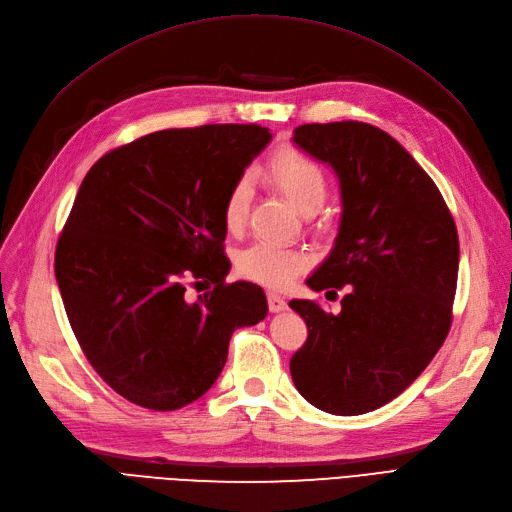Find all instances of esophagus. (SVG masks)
<instances>
[{
  "mask_svg": "<svg viewBox=\"0 0 512 512\" xmlns=\"http://www.w3.org/2000/svg\"><path fill=\"white\" fill-rule=\"evenodd\" d=\"M267 301H269V309L271 312H286L288 309V303H286V299L284 297H280V294H275V292H269L267 294Z\"/></svg>",
  "mask_w": 512,
  "mask_h": 512,
  "instance_id": "esophagus-1",
  "label": "esophagus"
}]
</instances>
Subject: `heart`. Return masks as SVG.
<instances>
[{
    "label": "heart",
    "instance_id": "b5f03b06",
    "mask_svg": "<svg viewBox=\"0 0 512 512\" xmlns=\"http://www.w3.org/2000/svg\"><path fill=\"white\" fill-rule=\"evenodd\" d=\"M269 181L280 190L292 207L309 215L322 207L327 198V175L305 153L286 147L275 153L267 164ZM252 200V183L241 177L232 185L224 200V224L228 230H239L245 224ZM307 267V256L294 247L269 241H256L239 254L237 269L243 277L271 288H284Z\"/></svg>",
    "mask_w": 512,
    "mask_h": 512
}]
</instances>
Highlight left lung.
<instances>
[{"label": "left lung", "mask_w": 512, "mask_h": 512, "mask_svg": "<svg viewBox=\"0 0 512 512\" xmlns=\"http://www.w3.org/2000/svg\"><path fill=\"white\" fill-rule=\"evenodd\" d=\"M292 143L333 168L342 198L333 250L307 286L348 288L337 314L290 301L307 324V342L290 359L292 382L318 410L365 414L404 393L444 344L457 228L436 183L380 128L305 123Z\"/></svg>", "instance_id": "8db88e82"}]
</instances>
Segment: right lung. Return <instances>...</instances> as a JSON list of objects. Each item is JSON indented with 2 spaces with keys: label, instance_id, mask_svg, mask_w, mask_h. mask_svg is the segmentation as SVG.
I'll return each instance as SVG.
<instances>
[{
  "label": "right lung",
  "instance_id": "add662e5",
  "mask_svg": "<svg viewBox=\"0 0 512 512\" xmlns=\"http://www.w3.org/2000/svg\"><path fill=\"white\" fill-rule=\"evenodd\" d=\"M262 126L160 130L102 156L57 241L70 327L100 378L149 410H177L222 374L230 335L267 316L265 290L226 284L224 200L271 143ZM211 279L198 302L184 282Z\"/></svg>",
  "mask_w": 512,
  "mask_h": 512
}]
</instances>
